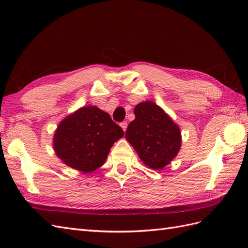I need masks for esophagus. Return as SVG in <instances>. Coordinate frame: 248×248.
<instances>
[{"mask_svg": "<svg viewBox=\"0 0 248 248\" xmlns=\"http://www.w3.org/2000/svg\"><path fill=\"white\" fill-rule=\"evenodd\" d=\"M120 127L123 128L124 131L127 130V128H128V123H127V121H123V123L120 124Z\"/></svg>", "mask_w": 248, "mask_h": 248, "instance_id": "34e87169", "label": "esophagus"}]
</instances>
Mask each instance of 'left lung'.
<instances>
[{"instance_id": "8db88e82", "label": "left lung", "mask_w": 248, "mask_h": 248, "mask_svg": "<svg viewBox=\"0 0 248 248\" xmlns=\"http://www.w3.org/2000/svg\"><path fill=\"white\" fill-rule=\"evenodd\" d=\"M134 114L135 119L129 124L125 139L144 164L154 170H162L180 149V129L164 110L151 101L136 105Z\"/></svg>"}]
</instances>
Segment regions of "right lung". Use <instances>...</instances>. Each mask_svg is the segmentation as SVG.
Wrapping results in <instances>:
<instances>
[{
  "mask_svg": "<svg viewBox=\"0 0 248 248\" xmlns=\"http://www.w3.org/2000/svg\"><path fill=\"white\" fill-rule=\"evenodd\" d=\"M124 131L96 107L82 108L62 121L54 135V150L66 165L92 172L103 165L110 147Z\"/></svg>",
  "mask_w": 248,
  "mask_h": 248,
  "instance_id": "right-lung-1",
  "label": "right lung"
}]
</instances>
